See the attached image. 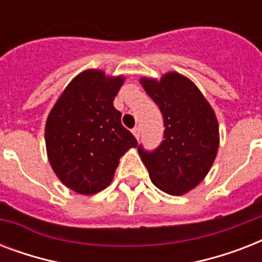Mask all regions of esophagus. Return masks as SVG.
<instances>
[{
  "label": "esophagus",
  "instance_id": "34e87169",
  "mask_svg": "<svg viewBox=\"0 0 262 262\" xmlns=\"http://www.w3.org/2000/svg\"><path fill=\"white\" fill-rule=\"evenodd\" d=\"M132 132H133V135H135L136 139L139 140L140 139V135H141V130H140V127L139 126L133 127V130H132Z\"/></svg>",
  "mask_w": 262,
  "mask_h": 262
}]
</instances>
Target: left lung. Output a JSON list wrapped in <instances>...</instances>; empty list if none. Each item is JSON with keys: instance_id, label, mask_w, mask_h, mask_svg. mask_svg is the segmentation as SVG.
<instances>
[{"instance_id": "obj_1", "label": "left lung", "mask_w": 262, "mask_h": 262, "mask_svg": "<svg viewBox=\"0 0 262 262\" xmlns=\"http://www.w3.org/2000/svg\"><path fill=\"white\" fill-rule=\"evenodd\" d=\"M144 90L163 115V141L154 151L140 144L137 151L152 183L179 195L195 187L208 174L219 148L215 113L199 88L178 73L160 81L141 79Z\"/></svg>"}]
</instances>
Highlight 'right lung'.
<instances>
[{
	"mask_svg": "<svg viewBox=\"0 0 262 262\" xmlns=\"http://www.w3.org/2000/svg\"><path fill=\"white\" fill-rule=\"evenodd\" d=\"M123 77L85 71L72 80L46 122V147L54 172L80 194L108 186L119 158L137 147L113 104Z\"/></svg>",
	"mask_w": 262,
	"mask_h": 262,
	"instance_id": "add662e5",
	"label": "right lung"
}]
</instances>
